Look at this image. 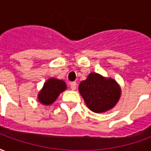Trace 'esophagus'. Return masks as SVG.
Returning a JSON list of instances; mask_svg holds the SVG:
<instances>
[{
	"label": "esophagus",
	"mask_w": 151,
	"mask_h": 151,
	"mask_svg": "<svg viewBox=\"0 0 151 151\" xmlns=\"http://www.w3.org/2000/svg\"><path fill=\"white\" fill-rule=\"evenodd\" d=\"M76 87H77V83L76 82H73L70 83V88H71V90L74 91V90H76Z\"/></svg>",
	"instance_id": "34e87169"
}]
</instances>
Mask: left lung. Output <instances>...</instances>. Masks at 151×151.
<instances>
[{
	"instance_id": "obj_1",
	"label": "left lung",
	"mask_w": 151,
	"mask_h": 151,
	"mask_svg": "<svg viewBox=\"0 0 151 151\" xmlns=\"http://www.w3.org/2000/svg\"><path fill=\"white\" fill-rule=\"evenodd\" d=\"M78 90L88 108L95 113L111 110L116 105L121 89L116 80L99 73H91L79 84Z\"/></svg>"
}]
</instances>
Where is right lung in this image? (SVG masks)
<instances>
[{"instance_id":"add662e5","label":"right lung","mask_w":151,"mask_h":151,"mask_svg":"<svg viewBox=\"0 0 151 151\" xmlns=\"http://www.w3.org/2000/svg\"><path fill=\"white\" fill-rule=\"evenodd\" d=\"M67 88L66 83L63 80L50 78L44 82L43 88L38 94V100L43 105H51L56 101L62 92Z\"/></svg>"}]
</instances>
